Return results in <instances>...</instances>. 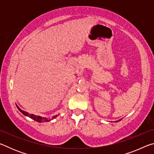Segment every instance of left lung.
I'll use <instances>...</instances> for the list:
<instances>
[{"instance_id":"1","label":"left lung","mask_w":154,"mask_h":154,"mask_svg":"<svg viewBox=\"0 0 154 154\" xmlns=\"http://www.w3.org/2000/svg\"><path fill=\"white\" fill-rule=\"evenodd\" d=\"M119 121H120V120H119ZM118 122V121H116V122Z\"/></svg>"}]
</instances>
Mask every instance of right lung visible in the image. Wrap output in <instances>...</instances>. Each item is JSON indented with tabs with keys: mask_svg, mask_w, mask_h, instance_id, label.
<instances>
[{
	"mask_svg": "<svg viewBox=\"0 0 154 154\" xmlns=\"http://www.w3.org/2000/svg\"><path fill=\"white\" fill-rule=\"evenodd\" d=\"M16 106H17V109H19V111H20L22 114H24L25 116L29 117V118H30L31 119H34V120H35L36 122H49V121H51V119H54V118H56V117L58 116V115H56V116H53V117H52V118H51V119H48V118H43V117L35 116V115H34V114H30V113H28V112H26V111H24L22 110V109H20L19 107H18L17 105H16Z\"/></svg>",
	"mask_w": 154,
	"mask_h": 154,
	"instance_id": "add662e5",
	"label": "right lung"
}]
</instances>
